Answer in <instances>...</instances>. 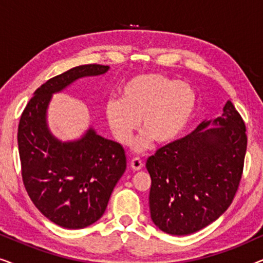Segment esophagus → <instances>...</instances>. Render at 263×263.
Returning a JSON list of instances; mask_svg holds the SVG:
<instances>
[{
	"instance_id": "1",
	"label": "esophagus",
	"mask_w": 263,
	"mask_h": 263,
	"mask_svg": "<svg viewBox=\"0 0 263 263\" xmlns=\"http://www.w3.org/2000/svg\"><path fill=\"white\" fill-rule=\"evenodd\" d=\"M130 167L133 171H140L143 167V161L140 158H134L130 161Z\"/></svg>"
}]
</instances>
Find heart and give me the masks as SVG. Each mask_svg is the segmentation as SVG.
Here are the masks:
<instances>
[{
  "instance_id": "obj_1",
  "label": "heart",
  "mask_w": 263,
  "mask_h": 263,
  "mask_svg": "<svg viewBox=\"0 0 263 263\" xmlns=\"http://www.w3.org/2000/svg\"><path fill=\"white\" fill-rule=\"evenodd\" d=\"M196 105L197 95L192 85L159 74H141L125 82L121 99L107 100L104 111L111 132L122 145H128L142 125L145 134L134 145L141 152L152 140L166 146L181 138Z\"/></svg>"
}]
</instances>
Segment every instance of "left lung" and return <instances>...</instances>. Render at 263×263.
Listing matches in <instances>:
<instances>
[{
	"mask_svg": "<svg viewBox=\"0 0 263 263\" xmlns=\"http://www.w3.org/2000/svg\"><path fill=\"white\" fill-rule=\"evenodd\" d=\"M246 152V125L230 100L221 116L158 149L146 163L154 225L186 236L217 220L238 189Z\"/></svg>",
	"mask_w": 263,
	"mask_h": 263,
	"instance_id": "left-lung-1",
	"label": "left lung"
}]
</instances>
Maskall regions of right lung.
I'll return each instance as SVG.
<instances>
[{
  "label": "right lung",
  "mask_w": 263,
  "mask_h": 263,
  "mask_svg": "<svg viewBox=\"0 0 263 263\" xmlns=\"http://www.w3.org/2000/svg\"><path fill=\"white\" fill-rule=\"evenodd\" d=\"M109 69L85 64L50 79L21 115L17 145L25 188L41 213L61 228L84 229L102 218L127 158L120 143L97 134L92 125L79 139L56 138L48 124L50 102L79 79Z\"/></svg>",
  "instance_id": "add662e5"
}]
</instances>
